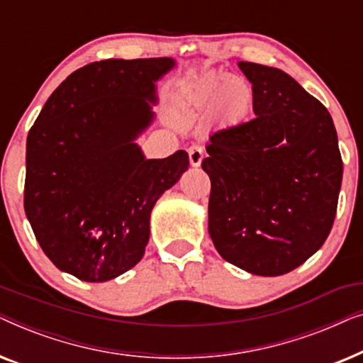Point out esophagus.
<instances>
[{"mask_svg": "<svg viewBox=\"0 0 363 363\" xmlns=\"http://www.w3.org/2000/svg\"><path fill=\"white\" fill-rule=\"evenodd\" d=\"M188 157H190L191 167H200L203 157H205V150L200 145H193L188 148Z\"/></svg>", "mask_w": 363, "mask_h": 363, "instance_id": "obj_1", "label": "esophagus"}]
</instances>
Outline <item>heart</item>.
I'll use <instances>...</instances> for the list:
<instances>
[{"label":"heart","instance_id":"1","mask_svg":"<svg viewBox=\"0 0 363 363\" xmlns=\"http://www.w3.org/2000/svg\"><path fill=\"white\" fill-rule=\"evenodd\" d=\"M251 102V89L241 79L228 76H210L198 87L193 99V111H208L220 104L228 116L238 117L245 113Z\"/></svg>","mask_w":363,"mask_h":363}]
</instances>
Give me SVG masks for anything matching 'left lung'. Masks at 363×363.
I'll return each mask as SVG.
<instances>
[{
    "instance_id": "1",
    "label": "left lung",
    "mask_w": 363,
    "mask_h": 363,
    "mask_svg": "<svg viewBox=\"0 0 363 363\" xmlns=\"http://www.w3.org/2000/svg\"><path fill=\"white\" fill-rule=\"evenodd\" d=\"M251 121L216 130L201 162L211 180L208 231L223 259L256 276L286 274L334 225L342 157L327 108L289 74L241 61Z\"/></svg>"
}]
</instances>
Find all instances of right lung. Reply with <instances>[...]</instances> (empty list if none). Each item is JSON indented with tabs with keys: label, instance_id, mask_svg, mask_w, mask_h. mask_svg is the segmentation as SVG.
<instances>
[{
	"label": "right lung",
	"instance_id": "1",
	"mask_svg": "<svg viewBox=\"0 0 363 363\" xmlns=\"http://www.w3.org/2000/svg\"><path fill=\"white\" fill-rule=\"evenodd\" d=\"M173 64H87L51 94L28 133L24 211L44 255L77 279H113L142 259L153 205L188 168L185 150L147 160L133 143L153 118L155 81Z\"/></svg>",
	"mask_w": 363,
	"mask_h": 363
}]
</instances>
